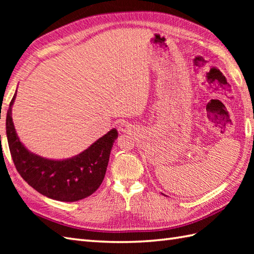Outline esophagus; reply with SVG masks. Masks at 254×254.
<instances>
[{
	"instance_id": "esophagus-1",
	"label": "esophagus",
	"mask_w": 254,
	"mask_h": 254,
	"mask_svg": "<svg viewBox=\"0 0 254 254\" xmlns=\"http://www.w3.org/2000/svg\"><path fill=\"white\" fill-rule=\"evenodd\" d=\"M119 128H120V130L121 131H124V132H126V131H127L128 130V126H127V123H121L120 124V126H119Z\"/></svg>"
}]
</instances>
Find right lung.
<instances>
[{
	"mask_svg": "<svg viewBox=\"0 0 254 254\" xmlns=\"http://www.w3.org/2000/svg\"><path fill=\"white\" fill-rule=\"evenodd\" d=\"M10 100L6 116V135L10 156L20 177L42 195L61 202H75L91 195L104 180L116 128L90 145L83 153L65 160H50L30 153L15 132Z\"/></svg>",
	"mask_w": 254,
	"mask_h": 254,
	"instance_id": "right-lung-1",
	"label": "right lung"
}]
</instances>
